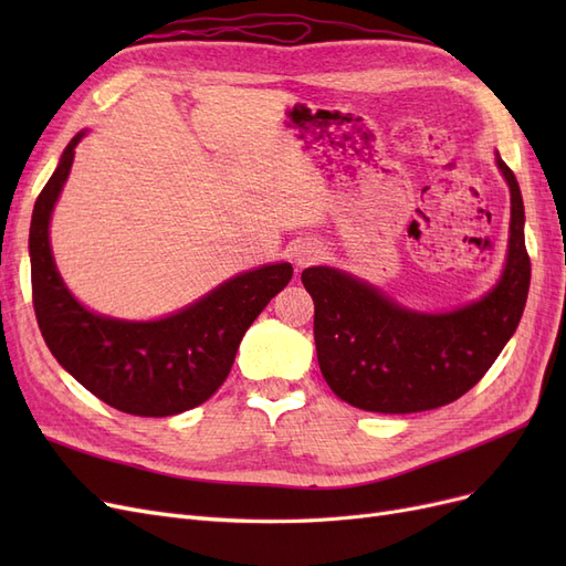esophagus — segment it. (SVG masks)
Here are the masks:
<instances>
[{
  "label": "esophagus",
  "mask_w": 566,
  "mask_h": 566,
  "mask_svg": "<svg viewBox=\"0 0 566 566\" xmlns=\"http://www.w3.org/2000/svg\"><path fill=\"white\" fill-rule=\"evenodd\" d=\"M295 256H297V266H306L318 260V250H300Z\"/></svg>",
  "instance_id": "obj_1"
}]
</instances>
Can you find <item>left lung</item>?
Returning <instances> with one entry per match:
<instances>
[{
  "label": "left lung",
  "mask_w": 566,
  "mask_h": 566,
  "mask_svg": "<svg viewBox=\"0 0 566 566\" xmlns=\"http://www.w3.org/2000/svg\"><path fill=\"white\" fill-rule=\"evenodd\" d=\"M495 163L510 186V243L503 276L482 300L418 314L345 271H302L314 300L318 366L342 401L373 413L447 406L484 378L517 331L531 281L524 202L512 169L501 156Z\"/></svg>",
  "instance_id": "left-lung-1"
}]
</instances>
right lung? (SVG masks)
I'll use <instances>...</instances> for the list:
<instances>
[{"mask_svg":"<svg viewBox=\"0 0 566 566\" xmlns=\"http://www.w3.org/2000/svg\"><path fill=\"white\" fill-rule=\"evenodd\" d=\"M82 136L65 146L30 221L32 304L42 337L56 361L108 406L142 418L184 413L227 380L245 331L293 279V266L245 271L158 321H119L84 310L65 287L49 245L51 210Z\"/></svg>","mask_w":566,"mask_h":566,"instance_id":"1","label":"right lung"}]
</instances>
